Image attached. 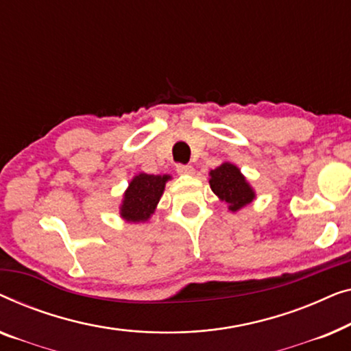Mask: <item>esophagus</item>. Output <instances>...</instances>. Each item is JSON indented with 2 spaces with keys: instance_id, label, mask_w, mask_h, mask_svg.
Returning a JSON list of instances; mask_svg holds the SVG:
<instances>
[{
  "instance_id": "34e87169",
  "label": "esophagus",
  "mask_w": 351,
  "mask_h": 351,
  "mask_svg": "<svg viewBox=\"0 0 351 351\" xmlns=\"http://www.w3.org/2000/svg\"><path fill=\"white\" fill-rule=\"evenodd\" d=\"M176 171L180 175H192L194 173V167L189 164H180V165H176Z\"/></svg>"
}]
</instances>
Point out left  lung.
<instances>
[{"label": "left lung", "mask_w": 351, "mask_h": 351, "mask_svg": "<svg viewBox=\"0 0 351 351\" xmlns=\"http://www.w3.org/2000/svg\"><path fill=\"white\" fill-rule=\"evenodd\" d=\"M210 187L221 200L229 204V210L237 211L254 199V192L235 165L226 164L210 171Z\"/></svg>", "instance_id": "1"}]
</instances>
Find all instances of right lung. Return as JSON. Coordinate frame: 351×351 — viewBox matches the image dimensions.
Segmentation results:
<instances>
[{"label": "right lung", "instance_id": "obj_1", "mask_svg": "<svg viewBox=\"0 0 351 351\" xmlns=\"http://www.w3.org/2000/svg\"><path fill=\"white\" fill-rule=\"evenodd\" d=\"M170 180L169 175H146L135 176L128 186L121 206L122 218L132 223L146 221L154 213L156 205L159 204L165 182Z\"/></svg>", "mask_w": 351, "mask_h": 351}]
</instances>
